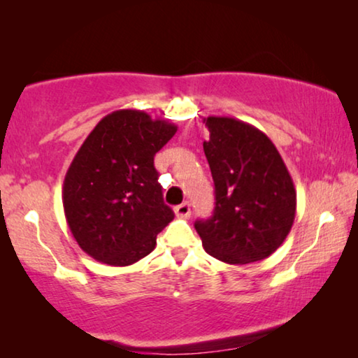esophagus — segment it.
I'll return each instance as SVG.
<instances>
[{"label": "esophagus", "mask_w": 358, "mask_h": 358, "mask_svg": "<svg viewBox=\"0 0 358 358\" xmlns=\"http://www.w3.org/2000/svg\"><path fill=\"white\" fill-rule=\"evenodd\" d=\"M174 213L178 215L180 218H189L190 217V203L189 202H184L178 205V207L174 208Z\"/></svg>", "instance_id": "esophagus-1"}]
</instances>
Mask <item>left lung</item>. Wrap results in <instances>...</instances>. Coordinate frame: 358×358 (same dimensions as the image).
<instances>
[{
	"instance_id": "1",
	"label": "left lung",
	"mask_w": 358,
	"mask_h": 358,
	"mask_svg": "<svg viewBox=\"0 0 358 358\" xmlns=\"http://www.w3.org/2000/svg\"><path fill=\"white\" fill-rule=\"evenodd\" d=\"M203 151L215 182V210L195 222L202 244L218 261L243 266L275 252L290 233L296 190L271 138L233 117L203 119Z\"/></svg>"
}]
</instances>
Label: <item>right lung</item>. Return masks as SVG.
<instances>
[{
	"label": "right lung",
	"mask_w": 358,
	"mask_h": 358,
	"mask_svg": "<svg viewBox=\"0 0 358 358\" xmlns=\"http://www.w3.org/2000/svg\"><path fill=\"white\" fill-rule=\"evenodd\" d=\"M178 127L136 109L99 120L63 180V210L78 246L96 261L124 267L153 251L173 222L155 169V155Z\"/></svg>",
	"instance_id": "obj_1"
}]
</instances>
